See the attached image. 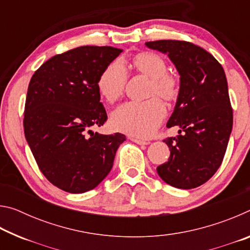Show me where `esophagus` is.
<instances>
[{
	"label": "esophagus",
	"mask_w": 250,
	"mask_h": 250,
	"mask_svg": "<svg viewBox=\"0 0 250 250\" xmlns=\"http://www.w3.org/2000/svg\"><path fill=\"white\" fill-rule=\"evenodd\" d=\"M130 140H131V141H133L134 143H137V145H141V146H146V145H149V142H147V141H145V140H142V139H139V138H133V137H131V138H130Z\"/></svg>",
	"instance_id": "1"
}]
</instances>
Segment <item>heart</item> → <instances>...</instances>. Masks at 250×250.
<instances>
[{
	"instance_id": "1",
	"label": "heart",
	"mask_w": 250,
	"mask_h": 250,
	"mask_svg": "<svg viewBox=\"0 0 250 250\" xmlns=\"http://www.w3.org/2000/svg\"><path fill=\"white\" fill-rule=\"evenodd\" d=\"M139 71L152 79L151 92L164 99L176 95L175 79L167 74L163 58L153 53L139 54L133 59ZM126 80V69L120 61H115L100 74L97 88L108 101H115L121 96ZM166 116V105L158 98L146 101H128L119 105L111 115V125L118 131L135 137L146 138L154 132Z\"/></svg>"
}]
</instances>
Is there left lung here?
<instances>
[{
  "label": "left lung",
  "instance_id": "8db88e82",
  "mask_svg": "<svg viewBox=\"0 0 250 250\" xmlns=\"http://www.w3.org/2000/svg\"><path fill=\"white\" fill-rule=\"evenodd\" d=\"M146 46L167 55L180 75L179 95L167 124L179 126V135L164 140L171 154L156 171L174 188H197L221 167L231 133L225 71L213 55L188 42L163 40Z\"/></svg>",
  "mask_w": 250,
  "mask_h": 250
}]
</instances>
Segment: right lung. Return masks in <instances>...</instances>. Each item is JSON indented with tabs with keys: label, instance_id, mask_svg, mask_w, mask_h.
<instances>
[{
	"label": "right lung",
	"instance_id": "1",
	"mask_svg": "<svg viewBox=\"0 0 250 250\" xmlns=\"http://www.w3.org/2000/svg\"><path fill=\"white\" fill-rule=\"evenodd\" d=\"M121 49L80 46L56 55L28 84L24 133L37 166L50 183L68 193L95 188L109 174L125 135L100 134L107 112L97 82Z\"/></svg>",
	"mask_w": 250,
	"mask_h": 250
}]
</instances>
